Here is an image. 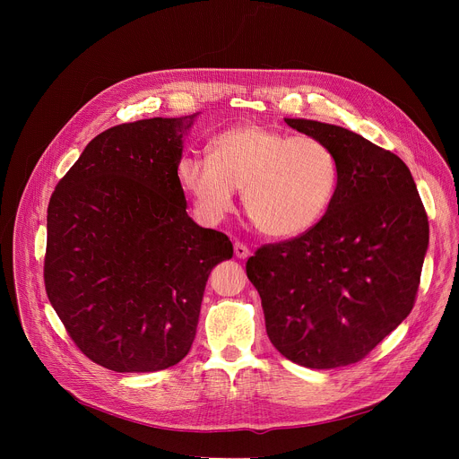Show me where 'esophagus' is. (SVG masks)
Returning a JSON list of instances; mask_svg holds the SVG:
<instances>
[{"mask_svg":"<svg viewBox=\"0 0 459 459\" xmlns=\"http://www.w3.org/2000/svg\"><path fill=\"white\" fill-rule=\"evenodd\" d=\"M234 254H236L239 259H245V257H248L250 250H248V247H247L245 243L236 241V243H234Z\"/></svg>","mask_w":459,"mask_h":459,"instance_id":"esophagus-1","label":"esophagus"}]
</instances>
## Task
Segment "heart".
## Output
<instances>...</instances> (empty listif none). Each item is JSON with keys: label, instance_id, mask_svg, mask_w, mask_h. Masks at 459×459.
Wrapping results in <instances>:
<instances>
[{"label": "heart", "instance_id": "heart-1", "mask_svg": "<svg viewBox=\"0 0 459 459\" xmlns=\"http://www.w3.org/2000/svg\"><path fill=\"white\" fill-rule=\"evenodd\" d=\"M176 174L205 223H220L234 209L236 188H243V209L255 230L287 239L305 234L329 212L340 163L317 138L243 125L216 136L211 154H183Z\"/></svg>", "mask_w": 459, "mask_h": 459}]
</instances>
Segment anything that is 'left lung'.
Returning <instances> with one entry per match:
<instances>
[{"label":"left lung","mask_w":459,"mask_h":459,"mask_svg":"<svg viewBox=\"0 0 459 459\" xmlns=\"http://www.w3.org/2000/svg\"><path fill=\"white\" fill-rule=\"evenodd\" d=\"M285 123L334 151L336 198L305 234L259 247L247 276L280 354L308 368L352 365L414 307L429 247L427 212L396 154L343 126Z\"/></svg>","instance_id":"obj_1"}]
</instances>
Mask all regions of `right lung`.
I'll use <instances>...</instances> for the list:
<instances>
[{"instance_id":"1","label":"right lung","mask_w":459,"mask_h":459,"mask_svg":"<svg viewBox=\"0 0 459 459\" xmlns=\"http://www.w3.org/2000/svg\"><path fill=\"white\" fill-rule=\"evenodd\" d=\"M198 114L98 134L50 195L43 280L76 347L114 372H156L190 351L211 271L230 239L195 225L176 174Z\"/></svg>"}]
</instances>
